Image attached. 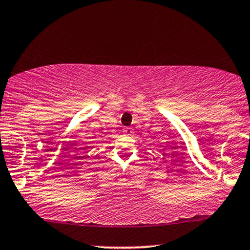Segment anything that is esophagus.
<instances>
[{"label":"esophagus","instance_id":"1","mask_svg":"<svg viewBox=\"0 0 250 250\" xmlns=\"http://www.w3.org/2000/svg\"><path fill=\"white\" fill-rule=\"evenodd\" d=\"M123 132H125V135H130L132 132V129L129 128V127H125V128H123Z\"/></svg>","mask_w":250,"mask_h":250}]
</instances>
